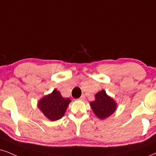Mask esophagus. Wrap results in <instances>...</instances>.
<instances>
[{"instance_id":"esophagus-1","label":"esophagus","mask_w":156,"mask_h":156,"mask_svg":"<svg viewBox=\"0 0 156 156\" xmlns=\"http://www.w3.org/2000/svg\"><path fill=\"white\" fill-rule=\"evenodd\" d=\"M85 98H86V97H85V95L83 94V95H81V96L79 98V99L80 100H85Z\"/></svg>"}]
</instances>
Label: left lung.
<instances>
[{
	"label": "left lung",
	"mask_w": 156,
	"mask_h": 156,
	"mask_svg": "<svg viewBox=\"0 0 156 156\" xmlns=\"http://www.w3.org/2000/svg\"><path fill=\"white\" fill-rule=\"evenodd\" d=\"M90 105L96 117L101 119L109 117L117 109V103L106 94L104 90L98 92L95 95V100L90 102Z\"/></svg>",
	"instance_id": "obj_1"
}]
</instances>
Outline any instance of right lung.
<instances>
[{
    "instance_id": "1",
    "label": "right lung",
    "mask_w": 156,
    "mask_h": 156,
    "mask_svg": "<svg viewBox=\"0 0 156 156\" xmlns=\"http://www.w3.org/2000/svg\"><path fill=\"white\" fill-rule=\"evenodd\" d=\"M70 101V98H63L60 91L55 89L41 98L37 106L45 117L51 121H56L63 117Z\"/></svg>"
}]
</instances>
